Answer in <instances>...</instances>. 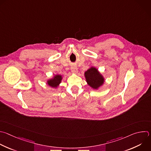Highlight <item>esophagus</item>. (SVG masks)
Instances as JSON below:
<instances>
[{"instance_id": "1", "label": "esophagus", "mask_w": 151, "mask_h": 151, "mask_svg": "<svg viewBox=\"0 0 151 151\" xmlns=\"http://www.w3.org/2000/svg\"><path fill=\"white\" fill-rule=\"evenodd\" d=\"M71 71L73 73H75V74H76L78 73V68L75 66H73L71 68Z\"/></svg>"}]
</instances>
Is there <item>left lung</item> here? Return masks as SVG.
I'll return each instance as SVG.
<instances>
[{
    "instance_id": "8db88e82",
    "label": "left lung",
    "mask_w": 151,
    "mask_h": 151,
    "mask_svg": "<svg viewBox=\"0 0 151 151\" xmlns=\"http://www.w3.org/2000/svg\"><path fill=\"white\" fill-rule=\"evenodd\" d=\"M84 76L88 85L93 89H98L105 82V78L98 69L90 67L84 73Z\"/></svg>"
}]
</instances>
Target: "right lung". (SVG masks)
Here are the masks:
<instances>
[{
	"label": "right lung",
	"mask_w": 151,
	"mask_h": 151,
	"mask_svg": "<svg viewBox=\"0 0 151 151\" xmlns=\"http://www.w3.org/2000/svg\"><path fill=\"white\" fill-rule=\"evenodd\" d=\"M62 75L59 74H56L52 78L48 79L47 81V84L50 87L56 89L59 86L60 83L62 81Z\"/></svg>",
	"instance_id": "obj_1"
}]
</instances>
